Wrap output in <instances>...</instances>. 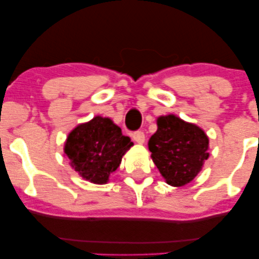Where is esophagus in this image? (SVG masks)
Here are the masks:
<instances>
[{
    "mask_svg": "<svg viewBox=\"0 0 259 259\" xmlns=\"http://www.w3.org/2000/svg\"><path fill=\"white\" fill-rule=\"evenodd\" d=\"M133 139L138 144H144L145 143V133L143 131H137L133 133Z\"/></svg>",
    "mask_w": 259,
    "mask_h": 259,
    "instance_id": "34e87169",
    "label": "esophagus"
}]
</instances>
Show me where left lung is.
<instances>
[{"label":"left lung","mask_w":259,"mask_h":259,"mask_svg":"<svg viewBox=\"0 0 259 259\" xmlns=\"http://www.w3.org/2000/svg\"><path fill=\"white\" fill-rule=\"evenodd\" d=\"M157 125V132L148 141L152 160L168 185L184 186L207 160L208 138L194 123L173 114L159 116Z\"/></svg>","instance_id":"8db88e82"}]
</instances>
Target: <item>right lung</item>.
Masks as SVG:
<instances>
[{"mask_svg": "<svg viewBox=\"0 0 259 259\" xmlns=\"http://www.w3.org/2000/svg\"><path fill=\"white\" fill-rule=\"evenodd\" d=\"M131 146L130 138L122 136L121 128L111 119L95 116L68 134L63 152L83 179L106 184Z\"/></svg>", "mask_w": 259, "mask_h": 259, "instance_id": "1", "label": "right lung"}]
</instances>
